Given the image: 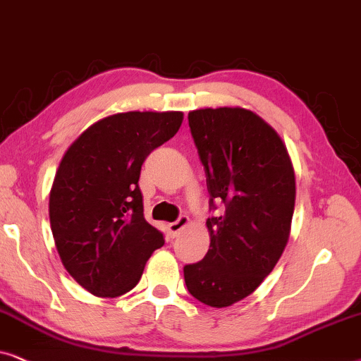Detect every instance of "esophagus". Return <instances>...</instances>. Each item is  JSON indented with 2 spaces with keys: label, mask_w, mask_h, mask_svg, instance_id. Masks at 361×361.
<instances>
[{
  "label": "esophagus",
  "mask_w": 361,
  "mask_h": 361,
  "mask_svg": "<svg viewBox=\"0 0 361 361\" xmlns=\"http://www.w3.org/2000/svg\"><path fill=\"white\" fill-rule=\"evenodd\" d=\"M190 224V218L188 216H180V218H178L175 223H170L168 224V231H170V234L173 238L175 236H178V234H180V231H183L186 226Z\"/></svg>",
  "instance_id": "34e87169"
}]
</instances>
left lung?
<instances>
[{
	"label": "left lung",
	"mask_w": 361,
	"mask_h": 361,
	"mask_svg": "<svg viewBox=\"0 0 361 361\" xmlns=\"http://www.w3.org/2000/svg\"><path fill=\"white\" fill-rule=\"evenodd\" d=\"M191 137L204 166L209 206L224 213L206 221L209 249L183 267L195 299L229 307L251 295L276 267L289 241L295 175L284 142L271 125L241 107L188 114Z\"/></svg>",
	"instance_id": "left-lung-1"
}]
</instances>
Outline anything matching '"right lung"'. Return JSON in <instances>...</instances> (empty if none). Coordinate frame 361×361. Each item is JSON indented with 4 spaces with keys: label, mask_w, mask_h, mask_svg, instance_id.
I'll list each match as a JSON object with an SVG mask.
<instances>
[{
    "label": "right lung",
    "mask_w": 361,
    "mask_h": 361,
    "mask_svg": "<svg viewBox=\"0 0 361 361\" xmlns=\"http://www.w3.org/2000/svg\"><path fill=\"white\" fill-rule=\"evenodd\" d=\"M181 122V112L110 115L62 157L49 195L52 236L66 271L90 294L132 290L153 251L165 244L143 216L138 180L145 158Z\"/></svg>",
    "instance_id": "obj_1"
}]
</instances>
